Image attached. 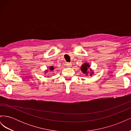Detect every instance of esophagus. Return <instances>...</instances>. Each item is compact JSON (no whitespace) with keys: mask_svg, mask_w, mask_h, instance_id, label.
<instances>
[{"mask_svg":"<svg viewBox=\"0 0 131 131\" xmlns=\"http://www.w3.org/2000/svg\"><path fill=\"white\" fill-rule=\"evenodd\" d=\"M66 65L67 67H72V63H67Z\"/></svg>","mask_w":131,"mask_h":131,"instance_id":"1","label":"esophagus"}]
</instances>
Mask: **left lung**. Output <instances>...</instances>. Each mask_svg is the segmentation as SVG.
Instances as JSON below:
<instances>
[{"instance_id":"8db88e82","label":"left lung","mask_w":131,"mask_h":131,"mask_svg":"<svg viewBox=\"0 0 131 131\" xmlns=\"http://www.w3.org/2000/svg\"><path fill=\"white\" fill-rule=\"evenodd\" d=\"M90 67V64H89L88 63H86L85 64H82L81 67V70L82 72L84 73H86V74H88V72H87V70L88 69V68ZM92 74V73H91ZM92 74H91V75Z\"/></svg>"}]
</instances>
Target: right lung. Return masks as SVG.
Returning <instances> with one entry per match:
<instances>
[{
	"mask_svg": "<svg viewBox=\"0 0 131 131\" xmlns=\"http://www.w3.org/2000/svg\"><path fill=\"white\" fill-rule=\"evenodd\" d=\"M53 69H54V68H53V66H51V67H50V70H53Z\"/></svg>",
	"mask_w": 131,
	"mask_h": 131,
	"instance_id": "add662e5",
	"label": "right lung"
}]
</instances>
